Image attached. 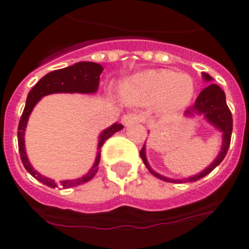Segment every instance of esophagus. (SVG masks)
I'll use <instances>...</instances> for the list:
<instances>
[{"label": "esophagus", "instance_id": "esophagus-1", "mask_svg": "<svg viewBox=\"0 0 249 249\" xmlns=\"http://www.w3.org/2000/svg\"><path fill=\"white\" fill-rule=\"evenodd\" d=\"M141 121V116L137 113H127L122 117V123L124 126H129L133 123H137Z\"/></svg>", "mask_w": 249, "mask_h": 249}]
</instances>
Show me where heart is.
<instances>
[{
	"instance_id": "1",
	"label": "heart",
	"mask_w": 249,
	"mask_h": 249,
	"mask_svg": "<svg viewBox=\"0 0 249 249\" xmlns=\"http://www.w3.org/2000/svg\"><path fill=\"white\" fill-rule=\"evenodd\" d=\"M122 94L138 105L158 101L163 111L184 108L192 101L195 83L188 74H177L168 70H151L136 74L122 85Z\"/></svg>"
}]
</instances>
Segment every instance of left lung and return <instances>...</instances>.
I'll return each instance as SVG.
<instances>
[{
	"label": "left lung",
	"mask_w": 249,
	"mask_h": 249,
	"mask_svg": "<svg viewBox=\"0 0 249 249\" xmlns=\"http://www.w3.org/2000/svg\"><path fill=\"white\" fill-rule=\"evenodd\" d=\"M202 77L204 78V81L210 82L213 81L212 77L208 73H202ZM186 114H203L204 118H206L211 124L215 127L218 131L222 132V148L219 155L217 156L213 163L210 164L206 169H203L199 175H196L193 177L184 178V179H172V178H167L164 176L158 175L157 172H155L153 169L149 167L148 162H147L146 158V147H142L140 152V156L143 160V163L146 164V167L148 168L149 172L155 177L160 178L162 181L171 182V183H183V182H195L198 181L201 178H203L204 176H207L208 173H211L215 167L221 163L222 160H224L226 155H227V151L230 148L231 144V136H232V128H233V121H232V113H231L230 108H228L227 102H226V94L222 91V89L218 85L215 83H211L210 86H207L206 89H202L201 93L198 94V97L196 100L195 105L192 107H190L188 111H186Z\"/></svg>",
	"instance_id": "1"
}]
</instances>
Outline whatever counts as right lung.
Instances as JSON below:
<instances>
[{
  "mask_svg": "<svg viewBox=\"0 0 249 249\" xmlns=\"http://www.w3.org/2000/svg\"><path fill=\"white\" fill-rule=\"evenodd\" d=\"M103 71V67L98 63L94 62H78L74 63L73 66L70 67L61 68V70H56L46 76H43L38 82L35 85V87L28 92L27 100H26L25 109L21 116V120L18 123V131H17V137H18V149L19 156H21V160L25 168L27 169L30 175L35 177L37 181L42 182L46 186L54 188V187H59V188H72V187H77L80 184L86 183V182L91 181L94 175L98 171V163L101 160V147L103 146L106 141L108 140L111 136H113L116 132L121 131L123 126L121 123H114L111 127L102 132L100 135V141H98V151L97 156H96V160H94L93 166L89 169V173L85 175L83 177L77 178V179H67V181H61L58 183L51 179V178L45 177L37 171H35L34 167L31 166L30 160H28L27 155H26L25 149V131L26 126H27V121L30 117L31 112L43 96H47L51 93H94L97 91L98 85H100V76Z\"/></svg>",
  "mask_w": 249,
  "mask_h": 249,
  "instance_id": "1",
  "label": "right lung"
}]
</instances>
